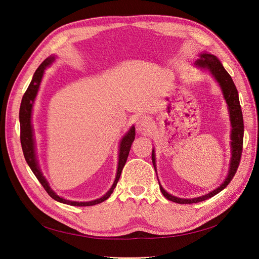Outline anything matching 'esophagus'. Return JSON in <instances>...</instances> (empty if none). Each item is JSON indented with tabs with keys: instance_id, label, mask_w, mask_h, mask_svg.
<instances>
[{
	"instance_id": "1",
	"label": "esophagus",
	"mask_w": 259,
	"mask_h": 259,
	"mask_svg": "<svg viewBox=\"0 0 259 259\" xmlns=\"http://www.w3.org/2000/svg\"><path fill=\"white\" fill-rule=\"evenodd\" d=\"M150 126V121H149V118L146 116H141L137 120V130L138 131H146L148 127Z\"/></svg>"
}]
</instances>
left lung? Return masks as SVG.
Listing matches in <instances>:
<instances>
[{"mask_svg": "<svg viewBox=\"0 0 259 259\" xmlns=\"http://www.w3.org/2000/svg\"><path fill=\"white\" fill-rule=\"evenodd\" d=\"M195 65L200 67V68H205V69H208L212 75L216 78V80L220 83V86L223 89L224 97L226 99V102L229 106V111H230V119H231V125H232V134H231V146H232V158H231L230 162V170L228 178L225 180L224 184H222L219 188L215 189L214 191L210 192L209 194H206L200 197L196 198H179L172 196L171 194L167 193L162 187L159 185V189L167 199L178 202V203H195V202H200L202 200H206L217 193H220L221 191L230 184V182L232 181L234 178V175L238 169L240 158H241V153H242V145H243V119H242V112H241V107L239 104V99H238V92L235 87L234 81L232 77L230 76V74L227 72V70L220 62V60L216 57L212 56L210 53H202L199 56V60L195 62ZM152 162L153 166L155 168V155H154V150L152 151Z\"/></svg>", "mask_w": 259, "mask_h": 259, "instance_id": "1", "label": "left lung"}]
</instances>
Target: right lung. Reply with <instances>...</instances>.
I'll list each match as a JSON object with an SVG mask.
<instances>
[{
  "label": "right lung",
  "instance_id": "1",
  "mask_svg": "<svg viewBox=\"0 0 259 259\" xmlns=\"http://www.w3.org/2000/svg\"><path fill=\"white\" fill-rule=\"evenodd\" d=\"M53 60H54L53 57L47 58L42 64L37 67V69L35 70V72L33 74L32 80L30 81L28 88H27L26 92L23 95L21 107H20V125H21V145H22V149H23L24 157L27 161V164H28V166L30 167L31 171L35 175L37 181L40 183V185L44 187L46 192L54 200L63 202V203H67V205H70V206H76V207H87V206L98 205V203L103 202L104 200L110 197L114 188L116 187V184L119 180V176L122 171V168H124L126 161H127L131 145L134 141L135 128L132 127L129 130V132L125 135V137L122 138V141L120 144V149H119V159H118V168H117V172H116V178H115V181H114L111 189L109 190V191L103 197H101L99 199H95V200H91V201H85V202L80 201L79 202V201L67 200V199H64V198L60 197L59 195H57L56 192H53L51 188L49 187L46 179L44 178L42 172H40V170L37 166V161H36V157H35V150H34L33 133H32V127H31L32 104L36 97L39 83H40V80H42V77L44 74V70L46 69V67L48 65H50L53 62Z\"/></svg>",
  "mask_w": 259,
  "mask_h": 259
}]
</instances>
